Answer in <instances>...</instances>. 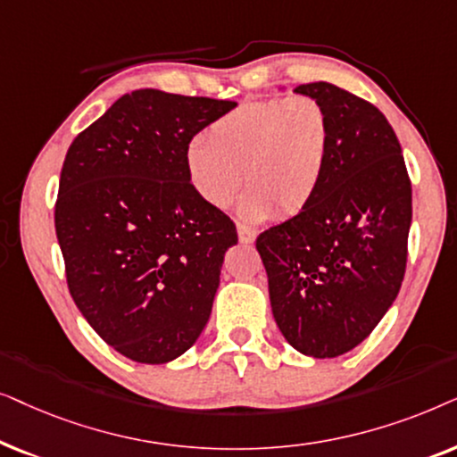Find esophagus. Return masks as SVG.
<instances>
[{
    "instance_id": "obj_1",
    "label": "esophagus",
    "mask_w": 457,
    "mask_h": 457,
    "mask_svg": "<svg viewBox=\"0 0 457 457\" xmlns=\"http://www.w3.org/2000/svg\"><path fill=\"white\" fill-rule=\"evenodd\" d=\"M238 240L242 245H253V242L257 240V232L251 228H246V225H238Z\"/></svg>"
}]
</instances>
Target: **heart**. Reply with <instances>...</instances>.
I'll list each match as a JSON object with an SVG mask.
<instances>
[{
  "instance_id": "obj_1",
  "label": "heart",
  "mask_w": 457,
  "mask_h": 457,
  "mask_svg": "<svg viewBox=\"0 0 457 457\" xmlns=\"http://www.w3.org/2000/svg\"><path fill=\"white\" fill-rule=\"evenodd\" d=\"M330 152V117L320 100L292 96L288 100L245 102L211 125L204 137L186 148L187 179L200 198L228 209L242 187L246 221L295 217L318 194Z\"/></svg>"
}]
</instances>
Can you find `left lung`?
Returning <instances> with one entry per match:
<instances>
[{"instance_id": "left-lung-1", "label": "left lung", "mask_w": 457, "mask_h": 457, "mask_svg": "<svg viewBox=\"0 0 457 457\" xmlns=\"http://www.w3.org/2000/svg\"><path fill=\"white\" fill-rule=\"evenodd\" d=\"M295 94L330 117V152L312 204L257 238L273 320L315 360L345 355L397 299L411 225V184L393 127L378 108L328 81Z\"/></svg>"}]
</instances>
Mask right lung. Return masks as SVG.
Listing matches in <instances>:
<instances>
[{"label": "right lung", "mask_w": 457, "mask_h": 457, "mask_svg": "<svg viewBox=\"0 0 457 457\" xmlns=\"http://www.w3.org/2000/svg\"><path fill=\"white\" fill-rule=\"evenodd\" d=\"M238 106L136 89L66 152L56 236L72 301L104 343L139 363H169L211 318L236 225L194 190L186 148Z\"/></svg>", "instance_id": "add662e5"}]
</instances>
